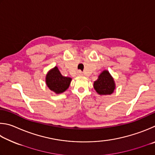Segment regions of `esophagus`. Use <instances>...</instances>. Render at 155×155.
Wrapping results in <instances>:
<instances>
[{
    "mask_svg": "<svg viewBox=\"0 0 155 155\" xmlns=\"http://www.w3.org/2000/svg\"><path fill=\"white\" fill-rule=\"evenodd\" d=\"M77 75H78V76H81V75H82V71H78L77 72Z\"/></svg>",
    "mask_w": 155,
    "mask_h": 155,
    "instance_id": "obj_1",
    "label": "esophagus"
}]
</instances>
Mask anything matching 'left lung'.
I'll use <instances>...</instances> for the list:
<instances>
[{"label":"left lung","mask_w":155,"mask_h":155,"mask_svg":"<svg viewBox=\"0 0 155 155\" xmlns=\"http://www.w3.org/2000/svg\"><path fill=\"white\" fill-rule=\"evenodd\" d=\"M116 85L109 71L105 70L99 75L98 79L94 82V88L100 95H107L113 93Z\"/></svg>","instance_id":"left-lung-1"}]
</instances>
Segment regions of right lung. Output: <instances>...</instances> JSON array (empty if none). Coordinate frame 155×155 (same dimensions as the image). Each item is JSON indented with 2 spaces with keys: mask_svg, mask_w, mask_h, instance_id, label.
Masks as SVG:
<instances>
[{
  "mask_svg": "<svg viewBox=\"0 0 155 155\" xmlns=\"http://www.w3.org/2000/svg\"><path fill=\"white\" fill-rule=\"evenodd\" d=\"M71 81V78L62 75L57 67L49 71L45 77L48 87L56 94L62 93L66 91L69 88Z\"/></svg>",
  "mask_w": 155,
  "mask_h": 155,
  "instance_id": "1",
  "label": "right lung"
}]
</instances>
